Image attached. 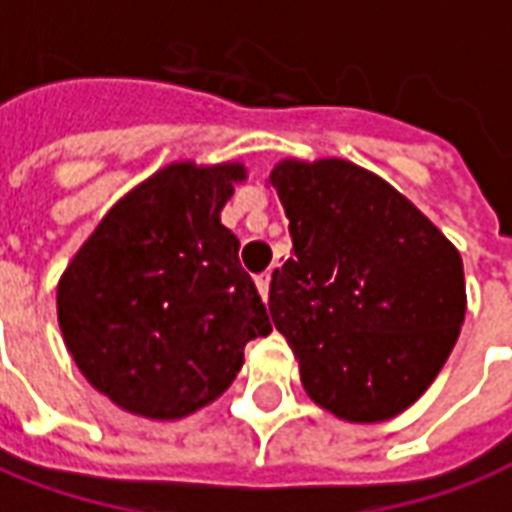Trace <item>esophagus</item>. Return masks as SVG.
Returning <instances> with one entry per match:
<instances>
[{
  "mask_svg": "<svg viewBox=\"0 0 512 512\" xmlns=\"http://www.w3.org/2000/svg\"><path fill=\"white\" fill-rule=\"evenodd\" d=\"M255 282H257V291H260V296H263V299H268V285H271V274H268V271H263V274H257Z\"/></svg>",
  "mask_w": 512,
  "mask_h": 512,
  "instance_id": "esophagus-1",
  "label": "esophagus"
}]
</instances>
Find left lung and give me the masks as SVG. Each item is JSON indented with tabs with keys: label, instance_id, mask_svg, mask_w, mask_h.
I'll list each match as a JSON object with an SVG mask.
<instances>
[{
	"label": "left lung",
	"instance_id": "left-lung-1",
	"mask_svg": "<svg viewBox=\"0 0 512 512\" xmlns=\"http://www.w3.org/2000/svg\"><path fill=\"white\" fill-rule=\"evenodd\" d=\"M293 255L268 313L307 396L338 418L399 416L430 388L466 318L463 260L413 202L349 160H282Z\"/></svg>",
	"mask_w": 512,
	"mask_h": 512
}]
</instances>
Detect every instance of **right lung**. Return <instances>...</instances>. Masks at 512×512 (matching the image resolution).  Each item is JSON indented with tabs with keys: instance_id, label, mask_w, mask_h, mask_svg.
I'll use <instances>...</instances> for the list:
<instances>
[{
	"instance_id": "1",
	"label": "right lung",
	"mask_w": 512,
	"mask_h": 512,
	"mask_svg": "<svg viewBox=\"0 0 512 512\" xmlns=\"http://www.w3.org/2000/svg\"><path fill=\"white\" fill-rule=\"evenodd\" d=\"M241 163H171L110 207L57 285L66 349L96 391L182 418L227 391L266 305L221 224Z\"/></svg>"
}]
</instances>
